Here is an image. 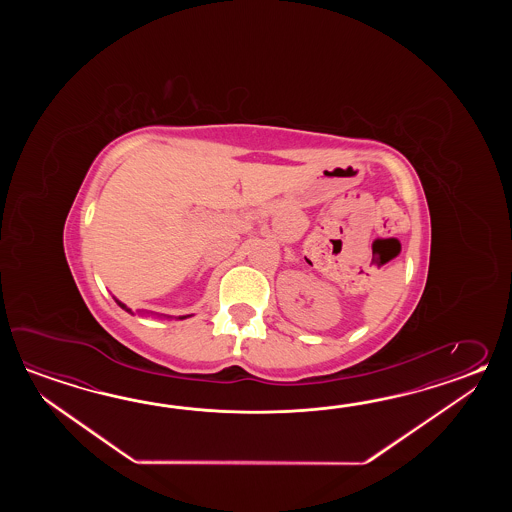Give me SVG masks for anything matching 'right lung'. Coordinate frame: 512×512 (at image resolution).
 <instances>
[{"instance_id":"1","label":"right lung","mask_w":512,"mask_h":512,"mask_svg":"<svg viewBox=\"0 0 512 512\" xmlns=\"http://www.w3.org/2000/svg\"><path fill=\"white\" fill-rule=\"evenodd\" d=\"M115 302H117V304H119L120 307H122V309H126V311H128V313H131V309H128V307H126V305L122 304V302H119V300H117V298H115ZM179 318H186V316H179Z\"/></svg>"}]
</instances>
